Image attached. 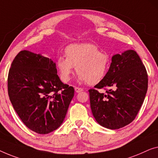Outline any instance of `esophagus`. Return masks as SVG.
Here are the masks:
<instances>
[{
    "instance_id": "obj_1",
    "label": "esophagus",
    "mask_w": 158,
    "mask_h": 158,
    "mask_svg": "<svg viewBox=\"0 0 158 158\" xmlns=\"http://www.w3.org/2000/svg\"><path fill=\"white\" fill-rule=\"evenodd\" d=\"M74 90H75V91H76L77 93H79V92H81V91H83V89L79 88V87H75Z\"/></svg>"
}]
</instances>
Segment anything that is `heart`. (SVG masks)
Here are the masks:
<instances>
[{"label":"heart","mask_w":158,"mask_h":158,"mask_svg":"<svg viewBox=\"0 0 158 158\" xmlns=\"http://www.w3.org/2000/svg\"><path fill=\"white\" fill-rule=\"evenodd\" d=\"M64 56H59L55 65L61 80L67 83L71 79L74 67L78 79L95 85L102 81L109 72L110 58L106 52L100 51L91 43H77L68 45Z\"/></svg>","instance_id":"heart-1"}]
</instances>
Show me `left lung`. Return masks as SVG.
Returning <instances> with one entry per match:
<instances>
[{
	"mask_svg": "<svg viewBox=\"0 0 158 158\" xmlns=\"http://www.w3.org/2000/svg\"><path fill=\"white\" fill-rule=\"evenodd\" d=\"M148 82L146 69L135 51L129 49L113 56L106 76L94 86L107 88L106 93L89 90L96 122L111 130L131 123L144 102Z\"/></svg>",
	"mask_w": 158,
	"mask_h": 158,
	"instance_id": "left-lung-1",
	"label": "left lung"
}]
</instances>
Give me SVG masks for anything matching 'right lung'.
Returning a JSON list of instances; mask_svg holds the SVG:
<instances>
[{
    "mask_svg": "<svg viewBox=\"0 0 158 158\" xmlns=\"http://www.w3.org/2000/svg\"><path fill=\"white\" fill-rule=\"evenodd\" d=\"M8 91L21 121L39 134L62 125L74 95V88L61 81L55 62L27 50L20 52L12 62Z\"/></svg>",
    "mask_w": 158,
    "mask_h": 158,
    "instance_id": "right-lung-1",
    "label": "right lung"
}]
</instances>
